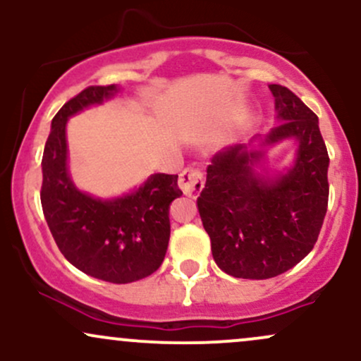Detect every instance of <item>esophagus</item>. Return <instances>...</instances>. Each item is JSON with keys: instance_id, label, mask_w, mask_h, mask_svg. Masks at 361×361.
<instances>
[{"instance_id": "1", "label": "esophagus", "mask_w": 361, "mask_h": 361, "mask_svg": "<svg viewBox=\"0 0 361 361\" xmlns=\"http://www.w3.org/2000/svg\"><path fill=\"white\" fill-rule=\"evenodd\" d=\"M178 185H180L181 192L188 197H197L198 193L204 190L205 180L204 173L198 168H185L183 171L180 173V180H178Z\"/></svg>"}]
</instances>
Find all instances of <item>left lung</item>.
<instances>
[{
    "label": "left lung",
    "mask_w": 361,
    "mask_h": 361,
    "mask_svg": "<svg viewBox=\"0 0 361 361\" xmlns=\"http://www.w3.org/2000/svg\"><path fill=\"white\" fill-rule=\"evenodd\" d=\"M270 90L283 122L267 142L299 140L293 168L267 181L251 168L259 152L234 146L214 156L197 198L215 263L235 279L267 280L295 267L316 244L327 210L329 156L317 115L285 86Z\"/></svg>",
    "instance_id": "left-lung-1"
}]
</instances>
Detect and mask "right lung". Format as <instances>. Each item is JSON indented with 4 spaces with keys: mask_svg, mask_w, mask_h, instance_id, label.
Masks as SVG:
<instances>
[{
    "mask_svg": "<svg viewBox=\"0 0 361 361\" xmlns=\"http://www.w3.org/2000/svg\"><path fill=\"white\" fill-rule=\"evenodd\" d=\"M117 86H88L52 118L42 157L40 202L54 241L78 270L110 283H130L154 273L169 241V204L181 195L178 175L157 173L117 200L81 193L69 180L66 123L85 106L102 103Z\"/></svg>",
    "mask_w": 361,
    "mask_h": 361,
    "instance_id": "1",
    "label": "right lung"
}]
</instances>
